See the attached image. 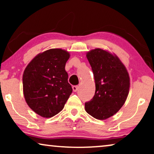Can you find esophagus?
Returning a JSON list of instances; mask_svg holds the SVG:
<instances>
[{
  "label": "esophagus",
  "instance_id": "obj_1",
  "mask_svg": "<svg viewBox=\"0 0 154 154\" xmlns=\"http://www.w3.org/2000/svg\"><path fill=\"white\" fill-rule=\"evenodd\" d=\"M72 88H73V92H77L78 90H79V86H78V85H73Z\"/></svg>",
  "mask_w": 154,
  "mask_h": 154
}]
</instances>
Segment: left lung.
Returning a JSON list of instances; mask_svg holds the SVG:
<instances>
[{"label": "left lung", "mask_w": 154, "mask_h": 154, "mask_svg": "<svg viewBox=\"0 0 154 154\" xmlns=\"http://www.w3.org/2000/svg\"><path fill=\"white\" fill-rule=\"evenodd\" d=\"M86 57L94 74L95 93L85 102V111L96 119H107L125 104L130 90L129 74L120 59L106 50L96 48Z\"/></svg>", "instance_id": "left-lung-1"}]
</instances>
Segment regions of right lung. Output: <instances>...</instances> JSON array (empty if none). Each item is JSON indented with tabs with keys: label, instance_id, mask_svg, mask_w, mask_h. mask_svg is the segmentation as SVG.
<instances>
[{
	"label": "right lung",
	"instance_id": "right-lung-1",
	"mask_svg": "<svg viewBox=\"0 0 154 154\" xmlns=\"http://www.w3.org/2000/svg\"><path fill=\"white\" fill-rule=\"evenodd\" d=\"M69 57L66 50L50 49L35 56L25 69L22 78L25 100L42 117L60 113L72 92L65 71Z\"/></svg>",
	"mask_w": 154,
	"mask_h": 154
}]
</instances>
